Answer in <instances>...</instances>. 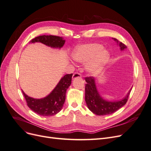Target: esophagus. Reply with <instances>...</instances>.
<instances>
[{
    "mask_svg": "<svg viewBox=\"0 0 151 151\" xmlns=\"http://www.w3.org/2000/svg\"><path fill=\"white\" fill-rule=\"evenodd\" d=\"M81 77H82V76H81V74H79V72H75L72 76V79H77V78H81Z\"/></svg>",
    "mask_w": 151,
    "mask_h": 151,
    "instance_id": "obj_1",
    "label": "esophagus"
}]
</instances>
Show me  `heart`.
<instances>
[{"instance_id":"obj_1","label":"heart","mask_w":151,"mask_h":151,"mask_svg":"<svg viewBox=\"0 0 151 151\" xmlns=\"http://www.w3.org/2000/svg\"><path fill=\"white\" fill-rule=\"evenodd\" d=\"M75 61L86 63V70L91 74H98L102 70L109 58V53L103 50V45L89 43L76 47L72 53Z\"/></svg>"}]
</instances>
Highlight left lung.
Here are the masks:
<instances>
[{
  "label": "left lung",
  "mask_w": 151,
  "mask_h": 151,
  "mask_svg": "<svg viewBox=\"0 0 151 151\" xmlns=\"http://www.w3.org/2000/svg\"><path fill=\"white\" fill-rule=\"evenodd\" d=\"M119 45L120 50H124L127 48L125 45L115 39L113 38ZM85 81L87 83L85 86V100L87 106L91 111L96 115L103 116L110 115L119 109L126 104L129 98L130 90L126 95V96L120 101H109L103 99L99 94L96 86L95 79L93 77H86Z\"/></svg>",
  "instance_id": "1"
}]
</instances>
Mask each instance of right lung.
<instances>
[{
	"label": "right lung",
	"mask_w": 151,
	"mask_h": 151,
	"mask_svg": "<svg viewBox=\"0 0 151 151\" xmlns=\"http://www.w3.org/2000/svg\"><path fill=\"white\" fill-rule=\"evenodd\" d=\"M39 42L53 48H61L65 40L60 36L43 35L31 40L30 43ZM72 74L62 77L55 88L46 97L35 99L26 95L23 91L27 105L36 113L43 116H50L57 114L62 109L65 103L66 91L71 84Z\"/></svg>",
	"instance_id": "add662e5"
}]
</instances>
